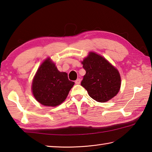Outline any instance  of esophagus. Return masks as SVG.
Instances as JSON below:
<instances>
[{
	"label": "esophagus",
	"instance_id": "esophagus-1",
	"mask_svg": "<svg viewBox=\"0 0 152 152\" xmlns=\"http://www.w3.org/2000/svg\"><path fill=\"white\" fill-rule=\"evenodd\" d=\"M80 82H81V79H80V78L77 79V80H76V81H75L76 84H80Z\"/></svg>",
	"mask_w": 152,
	"mask_h": 152
}]
</instances>
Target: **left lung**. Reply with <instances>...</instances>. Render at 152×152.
<instances>
[{
    "mask_svg": "<svg viewBox=\"0 0 152 152\" xmlns=\"http://www.w3.org/2000/svg\"><path fill=\"white\" fill-rule=\"evenodd\" d=\"M81 63L86 71L81 86L93 99L106 102L118 94L121 83L120 74L106 58L90 51Z\"/></svg>",
    "mask_w": 152,
    "mask_h": 152,
    "instance_id": "left-lung-1",
    "label": "left lung"
}]
</instances>
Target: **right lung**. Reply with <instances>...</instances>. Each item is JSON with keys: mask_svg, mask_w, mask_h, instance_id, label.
Masks as SVG:
<instances>
[{"mask_svg": "<svg viewBox=\"0 0 152 152\" xmlns=\"http://www.w3.org/2000/svg\"><path fill=\"white\" fill-rule=\"evenodd\" d=\"M74 85L67 73L58 70L56 63L48 57L38 68L31 90L34 99L41 104L55 107L65 101Z\"/></svg>", "mask_w": 152, "mask_h": 152, "instance_id": "1", "label": "right lung"}]
</instances>
